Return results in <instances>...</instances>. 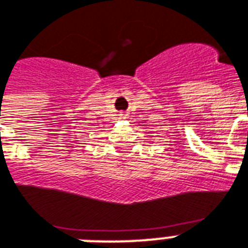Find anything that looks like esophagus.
Returning a JSON list of instances; mask_svg holds the SVG:
<instances>
[{"mask_svg":"<svg viewBox=\"0 0 248 248\" xmlns=\"http://www.w3.org/2000/svg\"><path fill=\"white\" fill-rule=\"evenodd\" d=\"M120 116H121V117H124V114H120Z\"/></svg>","mask_w":248,"mask_h":248,"instance_id":"1","label":"esophagus"}]
</instances>
